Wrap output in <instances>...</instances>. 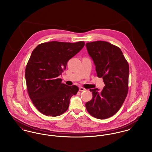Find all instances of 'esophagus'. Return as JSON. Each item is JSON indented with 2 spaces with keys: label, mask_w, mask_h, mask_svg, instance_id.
Listing matches in <instances>:
<instances>
[{
  "label": "esophagus",
  "mask_w": 152,
  "mask_h": 152,
  "mask_svg": "<svg viewBox=\"0 0 152 152\" xmlns=\"http://www.w3.org/2000/svg\"><path fill=\"white\" fill-rule=\"evenodd\" d=\"M85 90H86V89H85L84 88H83V87H80V88H79V91H85Z\"/></svg>",
  "instance_id": "1"
}]
</instances>
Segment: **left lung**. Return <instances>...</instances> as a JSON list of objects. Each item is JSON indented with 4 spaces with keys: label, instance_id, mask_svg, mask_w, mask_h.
Segmentation results:
<instances>
[{
    "label": "left lung",
    "instance_id": "1",
    "mask_svg": "<svg viewBox=\"0 0 152 152\" xmlns=\"http://www.w3.org/2000/svg\"><path fill=\"white\" fill-rule=\"evenodd\" d=\"M87 51L95 65L97 76L105 86L99 91L90 89L92 99L86 107L88 113L97 119L114 115L122 107L128 92L129 64L121 50L107 42L86 43Z\"/></svg>",
    "mask_w": 152,
    "mask_h": 152
}]
</instances>
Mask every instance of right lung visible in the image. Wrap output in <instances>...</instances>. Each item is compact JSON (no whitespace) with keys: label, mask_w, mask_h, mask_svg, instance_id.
Returning <instances> with one entry per match:
<instances>
[{"label":"right lung","mask_w":152,"mask_h":152,"mask_svg":"<svg viewBox=\"0 0 152 152\" xmlns=\"http://www.w3.org/2000/svg\"><path fill=\"white\" fill-rule=\"evenodd\" d=\"M83 41L75 43L50 42L38 45L27 64L25 78L27 91L34 105L46 116H57L68 108L78 87L61 83L59 76L67 62L84 47Z\"/></svg>","instance_id":"add662e5"}]
</instances>
